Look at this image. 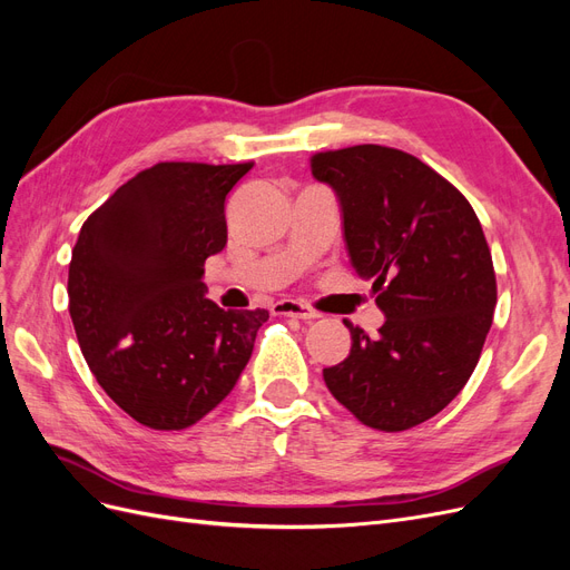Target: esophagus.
I'll use <instances>...</instances> for the list:
<instances>
[{
    "mask_svg": "<svg viewBox=\"0 0 570 570\" xmlns=\"http://www.w3.org/2000/svg\"><path fill=\"white\" fill-rule=\"evenodd\" d=\"M273 312L281 314V316H295V318H302V321H316L321 316L318 312H314V308H308V306H304L299 302H292V299L278 302L273 306Z\"/></svg>",
    "mask_w": 570,
    "mask_h": 570,
    "instance_id": "obj_1",
    "label": "esophagus"
}]
</instances>
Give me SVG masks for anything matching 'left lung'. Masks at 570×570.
I'll return each mask as SVG.
<instances>
[{
	"label": "left lung",
	"instance_id": "8db88e82",
	"mask_svg": "<svg viewBox=\"0 0 570 570\" xmlns=\"http://www.w3.org/2000/svg\"><path fill=\"white\" fill-rule=\"evenodd\" d=\"M333 187L354 271L385 314L377 335L344 321L350 356L323 368L335 400L375 430L433 419L469 383L497 304L492 254L459 189L406 151L356 145L308 159Z\"/></svg>",
	"mask_w": 570,
	"mask_h": 570
}]
</instances>
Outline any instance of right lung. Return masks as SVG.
Returning <instances> with one entry per match:
<instances>
[{
	"label": "right lung",
	"mask_w": 570,
	"mask_h": 570,
	"mask_svg": "<svg viewBox=\"0 0 570 570\" xmlns=\"http://www.w3.org/2000/svg\"><path fill=\"white\" fill-rule=\"evenodd\" d=\"M252 164L164 161L120 185L82 223L68 312L85 361L128 416L183 430L245 371L266 308L223 312L204 262L228 243L226 197Z\"/></svg>",
	"instance_id": "right-lung-1"
}]
</instances>
